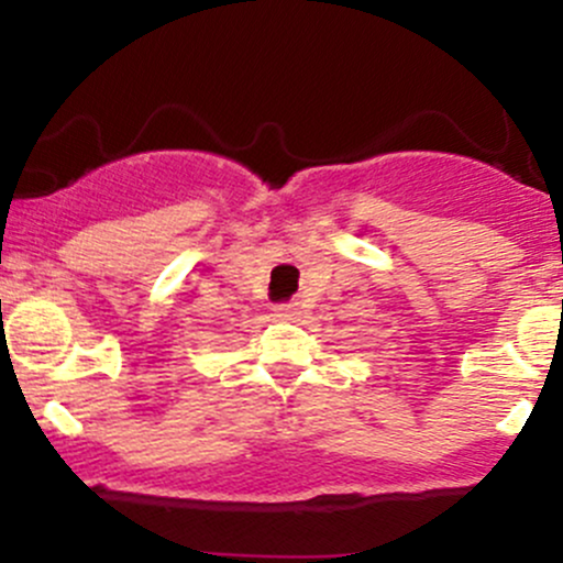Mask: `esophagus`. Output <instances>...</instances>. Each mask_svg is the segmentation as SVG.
Listing matches in <instances>:
<instances>
[{"mask_svg":"<svg viewBox=\"0 0 563 563\" xmlns=\"http://www.w3.org/2000/svg\"><path fill=\"white\" fill-rule=\"evenodd\" d=\"M296 309H299V303H296V301L275 303V314H277V318H294Z\"/></svg>","mask_w":563,"mask_h":563,"instance_id":"1","label":"esophagus"}]
</instances>
